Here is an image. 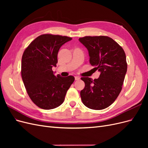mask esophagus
Wrapping results in <instances>:
<instances>
[{"label":"esophagus","mask_w":148,"mask_h":148,"mask_svg":"<svg viewBox=\"0 0 148 148\" xmlns=\"http://www.w3.org/2000/svg\"><path fill=\"white\" fill-rule=\"evenodd\" d=\"M75 80H79L80 79V78L79 77H78V76H76V77H75Z\"/></svg>","instance_id":"esophagus-1"}]
</instances>
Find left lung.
Here are the masks:
<instances>
[{
    "instance_id": "8db88e82",
    "label": "left lung",
    "mask_w": 148,
    "mask_h": 148,
    "mask_svg": "<svg viewBox=\"0 0 148 148\" xmlns=\"http://www.w3.org/2000/svg\"><path fill=\"white\" fill-rule=\"evenodd\" d=\"M79 41L88 49L89 63L101 72L97 79L81 78L85 83L80 92L82 102L89 109H106L122 90L127 71L125 53L117 42L105 36H85Z\"/></svg>"
}]
</instances>
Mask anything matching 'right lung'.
<instances>
[{"label":"right lung","instance_id":"right-lung-1","mask_svg":"<svg viewBox=\"0 0 148 148\" xmlns=\"http://www.w3.org/2000/svg\"><path fill=\"white\" fill-rule=\"evenodd\" d=\"M71 39L60 35L42 34L33 40L23 52L22 79L30 99L40 108L49 110L60 106L74 82L73 76L56 77L52 70L56 66L60 47Z\"/></svg>","mask_w":148,"mask_h":148}]
</instances>
